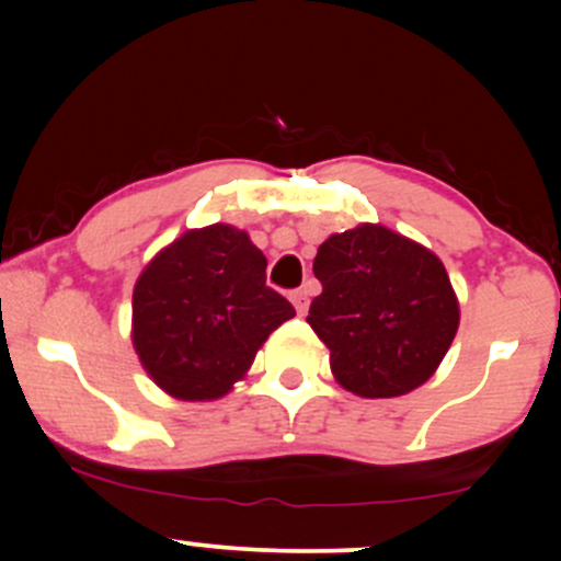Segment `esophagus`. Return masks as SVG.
I'll use <instances>...</instances> for the list:
<instances>
[{
  "instance_id": "obj_1",
  "label": "esophagus",
  "mask_w": 561,
  "mask_h": 561,
  "mask_svg": "<svg viewBox=\"0 0 561 561\" xmlns=\"http://www.w3.org/2000/svg\"><path fill=\"white\" fill-rule=\"evenodd\" d=\"M289 300H293V306H295V311L300 313H306L308 311V289L306 287H300V289H293V293H289Z\"/></svg>"
}]
</instances>
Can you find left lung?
<instances>
[{
	"mask_svg": "<svg viewBox=\"0 0 561 561\" xmlns=\"http://www.w3.org/2000/svg\"><path fill=\"white\" fill-rule=\"evenodd\" d=\"M313 274L321 295L306 321L345 390L396 398L433 377L459 330V302L435 253L362 224L321 244Z\"/></svg>",
	"mask_w": 561,
	"mask_h": 561,
	"instance_id": "1",
	"label": "left lung"
}]
</instances>
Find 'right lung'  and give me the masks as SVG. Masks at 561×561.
Masks as SVG:
<instances>
[{
    "instance_id": "add662e5",
    "label": "right lung",
    "mask_w": 561,
    "mask_h": 561,
    "mask_svg": "<svg viewBox=\"0 0 561 561\" xmlns=\"http://www.w3.org/2000/svg\"><path fill=\"white\" fill-rule=\"evenodd\" d=\"M295 317L266 285V255L244 231L214 224L160 250L134 287V347L182 401L231 390L276 327Z\"/></svg>"
}]
</instances>
